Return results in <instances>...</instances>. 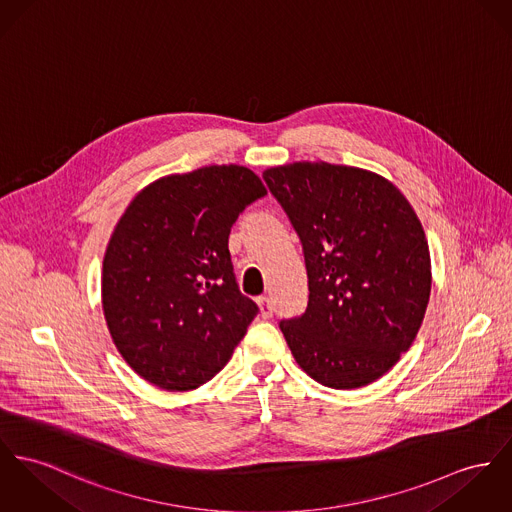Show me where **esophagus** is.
<instances>
[{"instance_id":"esophagus-1","label":"esophagus","mask_w":512,"mask_h":512,"mask_svg":"<svg viewBox=\"0 0 512 512\" xmlns=\"http://www.w3.org/2000/svg\"><path fill=\"white\" fill-rule=\"evenodd\" d=\"M257 304H259V308H261V315H263V317H271V315H273V306H271V302H269L267 296H261V298L257 300Z\"/></svg>"}]
</instances>
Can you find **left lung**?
Masks as SVG:
<instances>
[{
  "mask_svg": "<svg viewBox=\"0 0 512 512\" xmlns=\"http://www.w3.org/2000/svg\"><path fill=\"white\" fill-rule=\"evenodd\" d=\"M263 177L298 232L310 300L280 321L298 366L333 390L368 386L413 345L431 296L421 220L374 171L294 161Z\"/></svg>",
  "mask_w": 512,
  "mask_h": 512,
  "instance_id": "left-lung-1",
  "label": "left lung"
}]
</instances>
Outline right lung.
I'll list each match as a JSON object with an SVG mask.
<instances>
[{"label": "right lung", "instance_id": "add662e5", "mask_svg": "<svg viewBox=\"0 0 512 512\" xmlns=\"http://www.w3.org/2000/svg\"><path fill=\"white\" fill-rule=\"evenodd\" d=\"M267 189L243 165H208L146 185L111 234L103 314L120 356L146 382L189 392L230 360L257 306L228 249L237 216Z\"/></svg>", "mask_w": 512, "mask_h": 512}]
</instances>
